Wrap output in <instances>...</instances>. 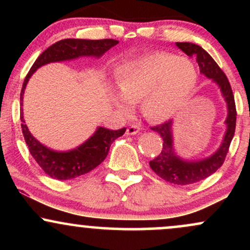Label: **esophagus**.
Returning <instances> with one entry per match:
<instances>
[{"instance_id": "1", "label": "esophagus", "mask_w": 250, "mask_h": 250, "mask_svg": "<svg viewBox=\"0 0 250 250\" xmlns=\"http://www.w3.org/2000/svg\"><path fill=\"white\" fill-rule=\"evenodd\" d=\"M140 125H129L127 128V131H125V134L127 135H136L137 133H140Z\"/></svg>"}]
</instances>
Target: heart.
I'll return each mask as SVG.
<instances>
[{"label":"heart","mask_w":250,"mask_h":250,"mask_svg":"<svg viewBox=\"0 0 250 250\" xmlns=\"http://www.w3.org/2000/svg\"><path fill=\"white\" fill-rule=\"evenodd\" d=\"M193 63L168 53L148 54L120 63L114 83L120 97L114 99L121 113L140 101L142 113L153 121L171 117L182 107L196 84Z\"/></svg>","instance_id":"1"}]
</instances>
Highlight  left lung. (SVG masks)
Returning a JSON list of instances; mask_svg holds the SVG:
<instances>
[{"label": "left lung", "instance_id": "left-lung-1", "mask_svg": "<svg viewBox=\"0 0 250 250\" xmlns=\"http://www.w3.org/2000/svg\"><path fill=\"white\" fill-rule=\"evenodd\" d=\"M176 45L188 56L196 57L200 73L207 76L208 79H211L219 85L221 93L227 102V108H228V115L226 119L227 130L220 148L211 156L199 160V161H186L175 153L173 147V130H171L173 121L171 120L163 122L162 125L151 127L154 131L161 135L163 143L161 153L149 162L150 168L153 169L154 173H156L161 179L169 183L187 186L207 179L223 165L227 154H228L229 146H230L235 134L236 107H235V100L230 83L227 79L226 74L214 61L213 57L209 55L202 47L194 44V43L176 42Z\"/></svg>", "mask_w": 250, "mask_h": 250}]
</instances>
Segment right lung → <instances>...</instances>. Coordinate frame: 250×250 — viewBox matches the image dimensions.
<instances>
[{
	"label": "right lung",
	"instance_id": "add662e5",
	"mask_svg": "<svg viewBox=\"0 0 250 250\" xmlns=\"http://www.w3.org/2000/svg\"><path fill=\"white\" fill-rule=\"evenodd\" d=\"M119 41L111 39L104 40H80V39H65L54 43L48 49L37 57L29 73L25 76L22 85L21 97L23 100L25 85L29 81L30 76L42 65L51 62L69 61L80 56H102L105 51L116 45ZM21 128L23 133L25 143L31 156L37 162V165L43 169L45 174L56 180H71L83 174H87L94 168H96L103 160L107 157L109 148L117 137L125 133V128L119 130L99 127L91 137L82 143L80 147L69 151H55L47 148L40 143L24 123L23 113L21 111Z\"/></svg>",
	"mask_w": 250,
	"mask_h": 250
}]
</instances>
